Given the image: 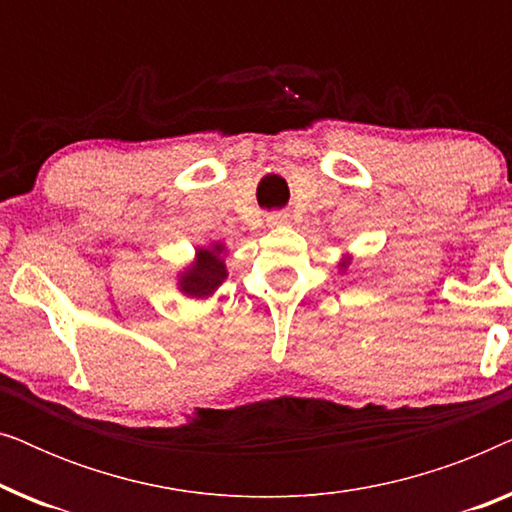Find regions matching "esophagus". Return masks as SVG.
Listing matches in <instances>:
<instances>
[{
    "instance_id": "1",
    "label": "esophagus",
    "mask_w": 512,
    "mask_h": 512,
    "mask_svg": "<svg viewBox=\"0 0 512 512\" xmlns=\"http://www.w3.org/2000/svg\"><path fill=\"white\" fill-rule=\"evenodd\" d=\"M265 223H268V228H284V226H289V214L275 212V214H270L268 219H265Z\"/></svg>"
}]
</instances>
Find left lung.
<instances>
[{
	"label": "left lung",
	"instance_id": "left-lung-1",
	"mask_svg": "<svg viewBox=\"0 0 512 512\" xmlns=\"http://www.w3.org/2000/svg\"><path fill=\"white\" fill-rule=\"evenodd\" d=\"M352 254H342V258H340V261H338V272H340V275H342V272H347V268H349V265H352Z\"/></svg>",
	"mask_w": 512,
	"mask_h": 512
}]
</instances>
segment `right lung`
Listing matches in <instances>:
<instances>
[{"label": "right lung", "mask_w": 512, "mask_h": 512, "mask_svg": "<svg viewBox=\"0 0 512 512\" xmlns=\"http://www.w3.org/2000/svg\"><path fill=\"white\" fill-rule=\"evenodd\" d=\"M226 242H207L195 249L193 261L177 272V291L193 300H209L228 279Z\"/></svg>", "instance_id": "right-lung-1"}]
</instances>
